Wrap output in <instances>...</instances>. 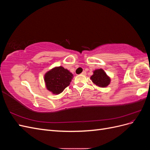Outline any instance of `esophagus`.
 Here are the masks:
<instances>
[{
	"mask_svg": "<svg viewBox=\"0 0 150 150\" xmlns=\"http://www.w3.org/2000/svg\"><path fill=\"white\" fill-rule=\"evenodd\" d=\"M81 74L82 75H86V71H83L82 73H81Z\"/></svg>",
	"mask_w": 150,
	"mask_h": 150,
	"instance_id": "34e87169",
	"label": "esophagus"
}]
</instances>
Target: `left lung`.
<instances>
[{"instance_id": "left-lung-1", "label": "left lung", "mask_w": 150, "mask_h": 150, "mask_svg": "<svg viewBox=\"0 0 150 150\" xmlns=\"http://www.w3.org/2000/svg\"><path fill=\"white\" fill-rule=\"evenodd\" d=\"M91 80L96 86L101 88H106L110 84L111 79L102 69L94 71L93 74L91 76Z\"/></svg>"}]
</instances>
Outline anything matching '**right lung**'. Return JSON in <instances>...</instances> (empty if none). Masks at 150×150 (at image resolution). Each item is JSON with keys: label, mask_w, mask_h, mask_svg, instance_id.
Here are the masks:
<instances>
[{"label": "right lung", "mask_w": 150, "mask_h": 150, "mask_svg": "<svg viewBox=\"0 0 150 150\" xmlns=\"http://www.w3.org/2000/svg\"><path fill=\"white\" fill-rule=\"evenodd\" d=\"M73 74L62 66L55 67L44 75V82L47 90L54 94L61 93L70 84Z\"/></svg>", "instance_id": "right-lung-1"}]
</instances>
